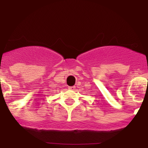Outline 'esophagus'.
<instances>
[{"label":"esophagus","mask_w":148,"mask_h":148,"mask_svg":"<svg viewBox=\"0 0 148 148\" xmlns=\"http://www.w3.org/2000/svg\"><path fill=\"white\" fill-rule=\"evenodd\" d=\"M69 89H71V90H75V86L69 87Z\"/></svg>","instance_id":"esophagus-1"}]
</instances>
